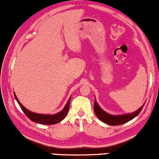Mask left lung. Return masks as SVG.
Returning <instances> with one entry per match:
<instances>
[{
    "instance_id": "8db88e82",
    "label": "left lung",
    "mask_w": 159,
    "mask_h": 159,
    "mask_svg": "<svg viewBox=\"0 0 159 159\" xmlns=\"http://www.w3.org/2000/svg\"><path fill=\"white\" fill-rule=\"evenodd\" d=\"M145 103L143 104L140 108H139L138 110L135 111H134L133 113L121 114V115H112V114H108L107 112H106L105 111H103L101 107H100L98 103H97L96 100H95V97L94 111L98 118L101 121H103V122L111 126L120 125H123V124L128 122V121L132 120V119H133L134 117L138 116V115L140 114L141 110L143 109Z\"/></svg>"
}]
</instances>
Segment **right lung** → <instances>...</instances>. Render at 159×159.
Returning a JSON list of instances; mask_svg holds the SVG:
<instances>
[{"mask_svg":"<svg viewBox=\"0 0 159 159\" xmlns=\"http://www.w3.org/2000/svg\"><path fill=\"white\" fill-rule=\"evenodd\" d=\"M14 94L15 99L16 100L17 103H19V106H20L21 110L23 111L26 116H27L30 120L34 121V122L36 123L40 124V125H55V124H57L58 122H60V121H61L63 119L66 117L67 114H68L71 96L69 98L68 101H67L66 106H64V108H63L60 112H58L57 114H41L30 111V110L26 108L25 106L19 102V99L17 98L16 95L14 93Z\"/></svg>","mask_w":159,"mask_h":159,"instance_id":"obj_1","label":"right lung"}]
</instances>
